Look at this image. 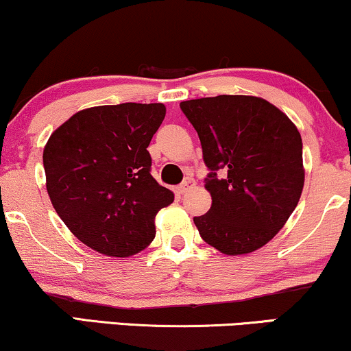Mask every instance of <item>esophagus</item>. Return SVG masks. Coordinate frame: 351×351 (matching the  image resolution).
<instances>
[{
    "mask_svg": "<svg viewBox=\"0 0 351 351\" xmlns=\"http://www.w3.org/2000/svg\"><path fill=\"white\" fill-rule=\"evenodd\" d=\"M193 186H195V180L192 179V177H186V179L180 184L179 192H180V193H186L190 189H193Z\"/></svg>",
    "mask_w": 351,
    "mask_h": 351,
    "instance_id": "1",
    "label": "esophagus"
}]
</instances>
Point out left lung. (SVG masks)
I'll use <instances>...</instances> for the list:
<instances>
[{
  "label": "left lung",
  "instance_id": "1",
  "mask_svg": "<svg viewBox=\"0 0 351 351\" xmlns=\"http://www.w3.org/2000/svg\"><path fill=\"white\" fill-rule=\"evenodd\" d=\"M199 136L211 209L193 217L202 239L224 254L266 245L297 208L303 143L293 122L263 98L219 95L182 101Z\"/></svg>",
  "mask_w": 351,
  "mask_h": 351
}]
</instances>
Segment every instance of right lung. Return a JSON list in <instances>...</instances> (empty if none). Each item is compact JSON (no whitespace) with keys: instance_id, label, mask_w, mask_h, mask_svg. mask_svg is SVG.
I'll return each instance as SVG.
<instances>
[{"instance_id":"right-lung-1","label":"right lung","mask_w":351,"mask_h":351,"mask_svg":"<svg viewBox=\"0 0 351 351\" xmlns=\"http://www.w3.org/2000/svg\"><path fill=\"white\" fill-rule=\"evenodd\" d=\"M166 116L161 103H122L79 111L43 149L54 209L82 243L108 256L142 252L154 217L174 193L152 176L148 145Z\"/></svg>"}]
</instances>
